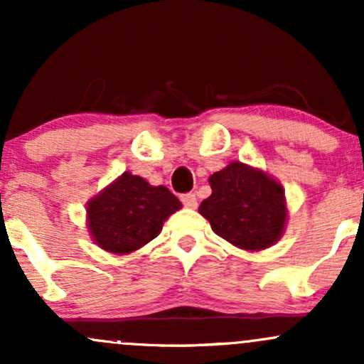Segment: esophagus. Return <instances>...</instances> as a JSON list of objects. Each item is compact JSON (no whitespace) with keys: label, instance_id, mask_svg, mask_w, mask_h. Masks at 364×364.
I'll use <instances>...</instances> for the list:
<instances>
[{"label":"esophagus","instance_id":"obj_1","mask_svg":"<svg viewBox=\"0 0 364 364\" xmlns=\"http://www.w3.org/2000/svg\"><path fill=\"white\" fill-rule=\"evenodd\" d=\"M181 202L186 208H196V205H198V200H196L195 193L181 195Z\"/></svg>","mask_w":364,"mask_h":364}]
</instances>
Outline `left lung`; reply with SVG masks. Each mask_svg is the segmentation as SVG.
I'll return each instance as SVG.
<instances>
[{
	"instance_id": "8db88e82",
	"label": "left lung",
	"mask_w": 364,
	"mask_h": 364,
	"mask_svg": "<svg viewBox=\"0 0 364 364\" xmlns=\"http://www.w3.org/2000/svg\"><path fill=\"white\" fill-rule=\"evenodd\" d=\"M212 195L198 212L217 236L246 252H262L281 240L287 224L284 188L263 169L235 161L208 178Z\"/></svg>"
}]
</instances>
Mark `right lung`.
<instances>
[{
  "label": "right lung",
  "mask_w": 364,
  "mask_h": 364,
  "mask_svg": "<svg viewBox=\"0 0 364 364\" xmlns=\"http://www.w3.org/2000/svg\"><path fill=\"white\" fill-rule=\"evenodd\" d=\"M181 207L166 186H152L124 171L87 202V229L104 252L128 255L157 237L166 219Z\"/></svg>",
  "instance_id": "right-lung-1"
}]
</instances>
